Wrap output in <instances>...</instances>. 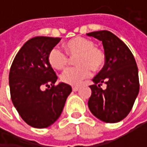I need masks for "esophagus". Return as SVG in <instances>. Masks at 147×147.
<instances>
[{
    "instance_id": "esophagus-1",
    "label": "esophagus",
    "mask_w": 147,
    "mask_h": 147,
    "mask_svg": "<svg viewBox=\"0 0 147 147\" xmlns=\"http://www.w3.org/2000/svg\"><path fill=\"white\" fill-rule=\"evenodd\" d=\"M78 89H79V87H77V86H74V87H72V90H73L74 92H76Z\"/></svg>"
}]
</instances>
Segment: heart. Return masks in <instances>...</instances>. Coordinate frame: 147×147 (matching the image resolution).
Here are the masks:
<instances>
[{"label": "heart", "mask_w": 147, "mask_h": 147, "mask_svg": "<svg viewBox=\"0 0 147 147\" xmlns=\"http://www.w3.org/2000/svg\"><path fill=\"white\" fill-rule=\"evenodd\" d=\"M66 51L70 57L76 59V67L66 69L61 75V81L66 84L77 86L88 78L94 71H99L105 64L104 51L96 47L94 42L85 37L77 36L69 40L66 44ZM51 66L56 70L65 69L70 61L69 56L59 47H53L47 56Z\"/></svg>", "instance_id": "1"}]
</instances>
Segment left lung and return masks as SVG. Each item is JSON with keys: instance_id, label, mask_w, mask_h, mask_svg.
I'll return each mask as SVG.
<instances>
[{"instance_id": "1", "label": "left lung", "mask_w": 147, "mask_h": 147, "mask_svg": "<svg viewBox=\"0 0 147 147\" xmlns=\"http://www.w3.org/2000/svg\"><path fill=\"white\" fill-rule=\"evenodd\" d=\"M102 42L105 64L89 86L92 90L88 108L105 123H117L125 118L139 94L138 68L134 55L123 41L108 30L88 33ZM103 83L107 88L102 90Z\"/></svg>"}]
</instances>
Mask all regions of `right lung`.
I'll return each mask as SVG.
<instances>
[{
    "label": "right lung",
    "mask_w": 147,
    "mask_h": 147,
    "mask_svg": "<svg viewBox=\"0 0 147 147\" xmlns=\"http://www.w3.org/2000/svg\"><path fill=\"white\" fill-rule=\"evenodd\" d=\"M61 38L36 36L27 41L15 56L9 72L13 104L30 126L44 129L61 115L71 87L55 85L58 76L48 62L50 50ZM47 86V89L42 90Z\"/></svg>",
    "instance_id": "right-lung-1"
}]
</instances>
